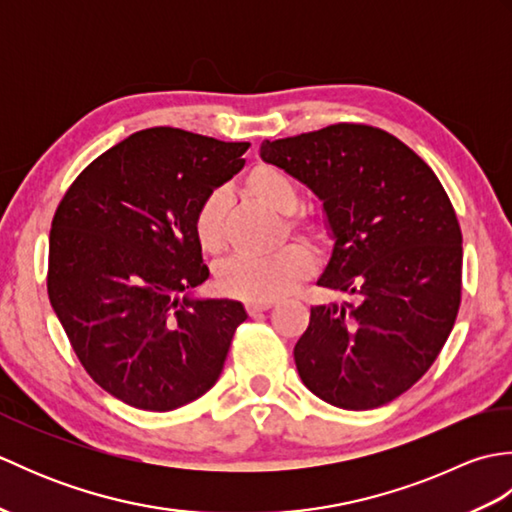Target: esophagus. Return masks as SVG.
<instances>
[{
  "label": "esophagus",
  "instance_id": "34e87169",
  "mask_svg": "<svg viewBox=\"0 0 512 512\" xmlns=\"http://www.w3.org/2000/svg\"><path fill=\"white\" fill-rule=\"evenodd\" d=\"M275 306V301H246V312L250 317H255L259 312H266Z\"/></svg>",
  "mask_w": 512,
  "mask_h": 512
}]
</instances>
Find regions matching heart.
<instances>
[{"label": "heart", "instance_id": "heart-1", "mask_svg": "<svg viewBox=\"0 0 512 512\" xmlns=\"http://www.w3.org/2000/svg\"><path fill=\"white\" fill-rule=\"evenodd\" d=\"M246 191L259 202L268 204L279 213L297 209V189L284 171L273 165H257L248 171L244 180ZM226 195L213 191L198 206L193 220L195 239L204 253H220L224 248L226 228ZM290 228L312 244H321L328 237V224L321 215L299 213L290 220ZM314 268L312 255L306 246L290 244L268 257L235 255L217 268L215 284L224 295L248 301H273L284 297Z\"/></svg>", "mask_w": 512, "mask_h": 512}]
</instances>
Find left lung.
<instances>
[{
	"label": "left lung",
	"mask_w": 512,
	"mask_h": 512,
	"mask_svg": "<svg viewBox=\"0 0 512 512\" xmlns=\"http://www.w3.org/2000/svg\"><path fill=\"white\" fill-rule=\"evenodd\" d=\"M259 156L323 202L334 239L317 284L352 301L314 306L295 345L314 396L365 411L418 383L447 343L462 299V231L447 191L383 129L339 123L264 140Z\"/></svg>",
	"instance_id": "8db88e82"
}]
</instances>
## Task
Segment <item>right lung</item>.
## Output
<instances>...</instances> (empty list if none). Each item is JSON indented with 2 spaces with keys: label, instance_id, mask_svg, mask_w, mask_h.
<instances>
[{
  "label": "right lung",
  "instance_id": "right-lung-1",
  "mask_svg": "<svg viewBox=\"0 0 512 512\" xmlns=\"http://www.w3.org/2000/svg\"><path fill=\"white\" fill-rule=\"evenodd\" d=\"M248 147L143 129L90 162L54 213L52 310L85 372L127 405L178 409L222 374L248 314L239 301L191 295L209 279L193 220Z\"/></svg>",
  "mask_w": 512,
  "mask_h": 512
}]
</instances>
